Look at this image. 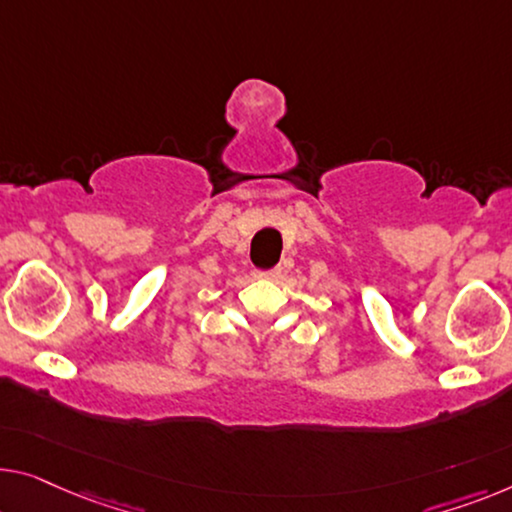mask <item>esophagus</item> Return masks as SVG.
<instances>
[{
  "label": "esophagus",
  "instance_id": "obj_1",
  "mask_svg": "<svg viewBox=\"0 0 512 512\" xmlns=\"http://www.w3.org/2000/svg\"><path fill=\"white\" fill-rule=\"evenodd\" d=\"M282 269H271V271H257V278L262 280H276L280 276Z\"/></svg>",
  "mask_w": 512,
  "mask_h": 512
}]
</instances>
